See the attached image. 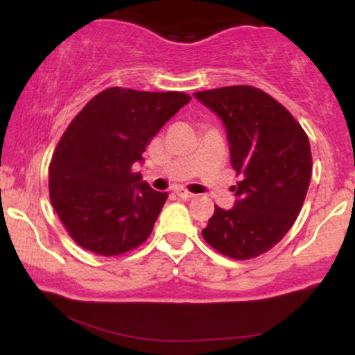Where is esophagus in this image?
Segmentation results:
<instances>
[{"instance_id": "34e87169", "label": "esophagus", "mask_w": 355, "mask_h": 355, "mask_svg": "<svg viewBox=\"0 0 355 355\" xmlns=\"http://www.w3.org/2000/svg\"><path fill=\"white\" fill-rule=\"evenodd\" d=\"M175 193H177L180 198H183V200H190V198L195 197V195L191 193V191L185 190V189H177V190H175Z\"/></svg>"}]
</instances>
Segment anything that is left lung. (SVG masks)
Returning <instances> with one entry per match:
<instances>
[{"mask_svg":"<svg viewBox=\"0 0 355 355\" xmlns=\"http://www.w3.org/2000/svg\"><path fill=\"white\" fill-rule=\"evenodd\" d=\"M193 96L223 121L230 164L242 180L235 207H215L205 242L237 260L266 254L294 225L312 175L307 133L299 121L262 89L237 85Z\"/></svg>","mask_w":355,"mask_h":355,"instance_id":"obj_1","label":"left lung"}]
</instances>
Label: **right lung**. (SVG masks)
Returning <instances> with one entry per match:
<instances>
[{"mask_svg":"<svg viewBox=\"0 0 355 355\" xmlns=\"http://www.w3.org/2000/svg\"><path fill=\"white\" fill-rule=\"evenodd\" d=\"M190 100L182 92L113 87L73 118L51 158L50 200L80 247L112 257L150 237L168 193L153 190L132 166Z\"/></svg>","mask_w":355,"mask_h":355,"instance_id":"1","label":"right lung"}]
</instances>
